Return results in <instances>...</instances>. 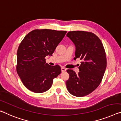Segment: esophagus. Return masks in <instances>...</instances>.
I'll use <instances>...</instances> for the list:
<instances>
[{"label":"esophagus","mask_w":121,"mask_h":121,"mask_svg":"<svg viewBox=\"0 0 121 121\" xmlns=\"http://www.w3.org/2000/svg\"><path fill=\"white\" fill-rule=\"evenodd\" d=\"M61 70H62V72H65L66 71V69L64 67H62V68H61Z\"/></svg>","instance_id":"34e87169"}]
</instances>
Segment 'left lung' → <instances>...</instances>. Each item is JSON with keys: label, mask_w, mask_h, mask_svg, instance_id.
I'll list each match as a JSON object with an SVG mask.
<instances>
[{"label": "left lung", "mask_w": 121, "mask_h": 121, "mask_svg": "<svg viewBox=\"0 0 121 121\" xmlns=\"http://www.w3.org/2000/svg\"><path fill=\"white\" fill-rule=\"evenodd\" d=\"M75 45V59L82 60L78 74L73 70H67L69 78L67 89L76 97L89 95L99 86L107 67L104 49L99 38L92 32L70 31L67 33Z\"/></svg>", "instance_id": "left-lung-1"}]
</instances>
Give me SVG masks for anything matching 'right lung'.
<instances>
[{
  "label": "right lung",
  "instance_id": "1",
  "mask_svg": "<svg viewBox=\"0 0 121 121\" xmlns=\"http://www.w3.org/2000/svg\"><path fill=\"white\" fill-rule=\"evenodd\" d=\"M66 33V31L34 30L20 43L17 53V72L27 89L36 93L45 92L61 73L58 65H50L45 57L52 55Z\"/></svg>",
  "mask_w": 121,
  "mask_h": 121
}]
</instances>
